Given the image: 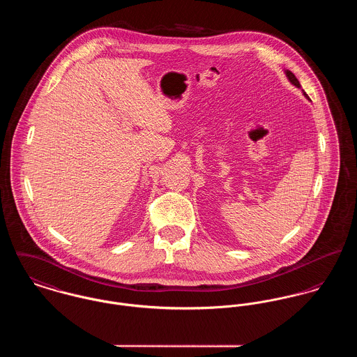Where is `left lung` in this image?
Here are the masks:
<instances>
[{
  "mask_svg": "<svg viewBox=\"0 0 357 357\" xmlns=\"http://www.w3.org/2000/svg\"><path fill=\"white\" fill-rule=\"evenodd\" d=\"M287 76H288V77H289V80H291V82H292L293 84H294V86H297V87H300V83H298V80H297V79H296V76H294V75H293L292 72H291V70H287ZM304 96H305V97H307V94H304ZM308 98V97H307Z\"/></svg>",
  "mask_w": 357,
  "mask_h": 357,
  "instance_id": "1",
  "label": "left lung"
}]
</instances>
